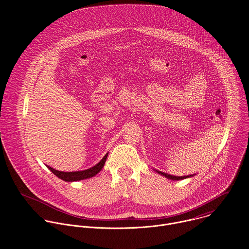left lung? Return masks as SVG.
I'll return each instance as SVG.
<instances>
[{
    "label": "left lung",
    "instance_id": "1",
    "mask_svg": "<svg viewBox=\"0 0 249 249\" xmlns=\"http://www.w3.org/2000/svg\"><path fill=\"white\" fill-rule=\"evenodd\" d=\"M158 173L165 176L166 178L168 179H172V180H180V179H184V178H187V177H190L192 175H189V176H174V175H170V174H167V173H164V172H161V171H159V170H156Z\"/></svg>",
    "mask_w": 249,
    "mask_h": 249
}]
</instances>
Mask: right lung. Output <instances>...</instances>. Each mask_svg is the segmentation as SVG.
<instances>
[{"mask_svg": "<svg viewBox=\"0 0 249 249\" xmlns=\"http://www.w3.org/2000/svg\"><path fill=\"white\" fill-rule=\"evenodd\" d=\"M107 156H108V153L106 154L103 159L97 163L95 164L94 166L89 168V169H86V170H82V171H72V172H65V171H59V170H56L54 169L53 167H50V166H47L57 177H59V178H61L62 180H65V181H79V180H83V179H87V178H89V177H92L94 175H96L103 167L104 163H105V160L106 159H107Z\"/></svg>", "mask_w": 249, "mask_h": 249, "instance_id": "1", "label": "right lung"}]
</instances>
